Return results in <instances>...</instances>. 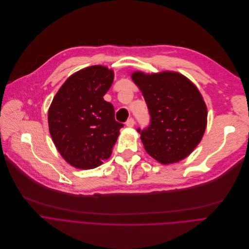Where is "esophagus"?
I'll use <instances>...</instances> for the list:
<instances>
[{
	"instance_id": "obj_1",
	"label": "esophagus",
	"mask_w": 249,
	"mask_h": 249,
	"mask_svg": "<svg viewBox=\"0 0 249 249\" xmlns=\"http://www.w3.org/2000/svg\"><path fill=\"white\" fill-rule=\"evenodd\" d=\"M125 124H126V126H128V127H133L134 125H135V120L134 118H128V120L126 121V123H125Z\"/></svg>"
}]
</instances>
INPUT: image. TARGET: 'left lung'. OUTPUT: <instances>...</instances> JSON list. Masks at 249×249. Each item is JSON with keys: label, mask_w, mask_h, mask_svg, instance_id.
<instances>
[{"label": "left lung", "mask_w": 249, "mask_h": 249, "mask_svg": "<svg viewBox=\"0 0 249 249\" xmlns=\"http://www.w3.org/2000/svg\"><path fill=\"white\" fill-rule=\"evenodd\" d=\"M132 79L147 103L151 122L138 128L147 153L162 164L186 158L202 140L208 111L202 94L183 75L134 72Z\"/></svg>", "instance_id": "obj_1"}]
</instances>
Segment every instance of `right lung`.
Here are the masks:
<instances>
[{"label":"right lung","instance_id":"1","mask_svg":"<svg viewBox=\"0 0 249 249\" xmlns=\"http://www.w3.org/2000/svg\"><path fill=\"white\" fill-rule=\"evenodd\" d=\"M114 78L112 70L91 66L70 76L49 109V127L62 157L79 169H93L107 160L123 124L113 105L103 99Z\"/></svg>","mask_w":249,"mask_h":249}]
</instances>
